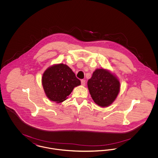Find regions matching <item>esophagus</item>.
Wrapping results in <instances>:
<instances>
[{
  "label": "esophagus",
  "instance_id": "34e87169",
  "mask_svg": "<svg viewBox=\"0 0 158 158\" xmlns=\"http://www.w3.org/2000/svg\"><path fill=\"white\" fill-rule=\"evenodd\" d=\"M85 83H86V82H85V80H81V84H82V86H85Z\"/></svg>",
  "mask_w": 158,
  "mask_h": 158
}]
</instances>
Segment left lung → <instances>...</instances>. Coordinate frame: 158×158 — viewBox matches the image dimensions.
I'll return each instance as SVG.
<instances>
[{"mask_svg": "<svg viewBox=\"0 0 158 158\" xmlns=\"http://www.w3.org/2000/svg\"><path fill=\"white\" fill-rule=\"evenodd\" d=\"M88 87L94 102L101 107L111 105L120 90L117 76L104 68L97 69L88 81Z\"/></svg>", "mask_w": 158, "mask_h": 158, "instance_id": "8db88e82", "label": "left lung"}]
</instances>
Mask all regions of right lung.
Masks as SVG:
<instances>
[{
	"instance_id": "add662e5",
	"label": "right lung",
	"mask_w": 158,
	"mask_h": 158,
	"mask_svg": "<svg viewBox=\"0 0 158 158\" xmlns=\"http://www.w3.org/2000/svg\"><path fill=\"white\" fill-rule=\"evenodd\" d=\"M41 80L46 97L56 103L65 101L74 88L81 85L72 69L63 63L47 68Z\"/></svg>"
}]
</instances>
